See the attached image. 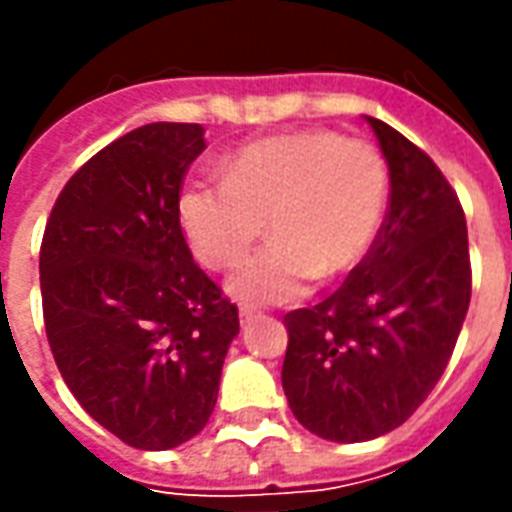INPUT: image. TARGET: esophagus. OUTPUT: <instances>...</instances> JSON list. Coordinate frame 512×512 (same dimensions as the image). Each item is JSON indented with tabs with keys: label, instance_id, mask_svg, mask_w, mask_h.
Masks as SVG:
<instances>
[{
	"label": "esophagus",
	"instance_id": "obj_1",
	"mask_svg": "<svg viewBox=\"0 0 512 512\" xmlns=\"http://www.w3.org/2000/svg\"><path fill=\"white\" fill-rule=\"evenodd\" d=\"M257 318L255 310H249V307H244V310L238 312V321H241V326H246V323H252Z\"/></svg>",
	"mask_w": 512,
	"mask_h": 512
}]
</instances>
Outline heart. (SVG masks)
Masks as SVG:
<instances>
[{"mask_svg":"<svg viewBox=\"0 0 512 512\" xmlns=\"http://www.w3.org/2000/svg\"><path fill=\"white\" fill-rule=\"evenodd\" d=\"M386 205L389 169L378 147L312 128L255 139L224 161V178L189 180L178 194V219L208 268L235 266L266 222L271 244L227 279V290L244 304H285L318 277L362 266Z\"/></svg>","mask_w":512,"mask_h":512,"instance_id":"b5f03b06","label":"heart"}]
</instances>
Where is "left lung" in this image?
Returning <instances> with one entry per match:
<instances>
[{
	"label": "left lung",
	"instance_id": "left-lung-1",
	"mask_svg": "<svg viewBox=\"0 0 512 512\" xmlns=\"http://www.w3.org/2000/svg\"><path fill=\"white\" fill-rule=\"evenodd\" d=\"M389 211L373 252L329 299L285 315L282 389L304 428L370 441L403 425L439 384L472 299L458 194L406 136L376 117Z\"/></svg>",
	"mask_w": 512,
	"mask_h": 512
}]
</instances>
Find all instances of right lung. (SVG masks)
Masks as SVG:
<instances>
[{
  "mask_svg": "<svg viewBox=\"0 0 512 512\" xmlns=\"http://www.w3.org/2000/svg\"><path fill=\"white\" fill-rule=\"evenodd\" d=\"M197 123H147L95 153L51 208L40 293L51 354L90 417L172 450L213 414L238 310L189 252L178 194Z\"/></svg>",
  "mask_w": 512,
  "mask_h": 512,
  "instance_id": "add662e5",
  "label": "right lung"
}]
</instances>
